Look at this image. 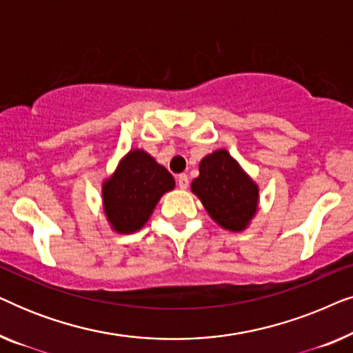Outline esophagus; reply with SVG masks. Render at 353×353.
Here are the masks:
<instances>
[{"label":"esophagus","instance_id":"34e87169","mask_svg":"<svg viewBox=\"0 0 353 353\" xmlns=\"http://www.w3.org/2000/svg\"><path fill=\"white\" fill-rule=\"evenodd\" d=\"M176 181H178V186H180L181 190H186V188L190 186V178H188L186 173H181V175H178Z\"/></svg>","mask_w":353,"mask_h":353}]
</instances>
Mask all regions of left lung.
<instances>
[{"label": "left lung", "instance_id": "8db88e82", "mask_svg": "<svg viewBox=\"0 0 353 353\" xmlns=\"http://www.w3.org/2000/svg\"><path fill=\"white\" fill-rule=\"evenodd\" d=\"M191 190L226 230H244L257 210L259 188L225 149L202 159Z\"/></svg>", "mask_w": 353, "mask_h": 353}]
</instances>
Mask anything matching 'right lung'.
Masks as SVG:
<instances>
[{
  "label": "right lung",
  "instance_id": "add662e5",
  "mask_svg": "<svg viewBox=\"0 0 353 353\" xmlns=\"http://www.w3.org/2000/svg\"><path fill=\"white\" fill-rule=\"evenodd\" d=\"M173 188V176L149 154L128 152L103 186L108 220L119 233H133L146 223L163 192Z\"/></svg>",
  "mask_w": 353,
  "mask_h": 353
}]
</instances>
